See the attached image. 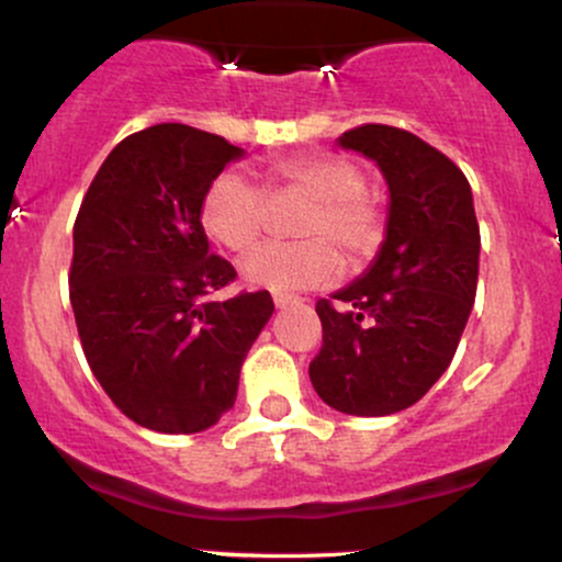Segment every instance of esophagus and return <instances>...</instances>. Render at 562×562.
I'll use <instances>...</instances> for the list:
<instances>
[{
  "label": "esophagus",
  "instance_id": "1",
  "mask_svg": "<svg viewBox=\"0 0 562 562\" xmlns=\"http://www.w3.org/2000/svg\"><path fill=\"white\" fill-rule=\"evenodd\" d=\"M301 299L293 293H274V306L277 308H285V306H293V303H299Z\"/></svg>",
  "mask_w": 562,
  "mask_h": 562
}]
</instances>
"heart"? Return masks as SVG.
Listing matches in <instances>:
<instances>
[{
  "label": "heart",
  "mask_w": 562,
  "mask_h": 562,
  "mask_svg": "<svg viewBox=\"0 0 562 562\" xmlns=\"http://www.w3.org/2000/svg\"><path fill=\"white\" fill-rule=\"evenodd\" d=\"M308 198L295 232L301 240L269 243L243 261L250 285L274 293L322 288L340 274V256L362 263L380 248L385 235V211L367 192L364 171L340 156H301L280 160L267 187L240 171H222L205 187L200 200V224L227 250L254 248L272 218V198Z\"/></svg>",
  "instance_id": "obj_1"
}]
</instances>
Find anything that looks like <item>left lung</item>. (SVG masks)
I'll list each match as a JSON object with an SVG mask.
<instances>
[{"label": "left lung", "instance_id": "8db88e82", "mask_svg": "<svg viewBox=\"0 0 562 562\" xmlns=\"http://www.w3.org/2000/svg\"><path fill=\"white\" fill-rule=\"evenodd\" d=\"M340 145L385 173L389 235L362 280L317 301L322 348L308 378L333 409L383 417L420 402L454 359L479 285L481 232L465 173L425 139L362 124Z\"/></svg>", "mask_w": 562, "mask_h": 562}]
</instances>
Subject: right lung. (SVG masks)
Instances as JSON below:
<instances>
[{
  "label": "right lung",
  "instance_id": "obj_1",
  "mask_svg": "<svg viewBox=\"0 0 562 562\" xmlns=\"http://www.w3.org/2000/svg\"><path fill=\"white\" fill-rule=\"evenodd\" d=\"M240 147L184 124L128 134L94 173L74 224L70 306L83 357L142 428L198 434L235 404L245 353L274 312L269 290L211 254L200 200Z\"/></svg>",
  "mask_w": 562,
  "mask_h": 562
}]
</instances>
